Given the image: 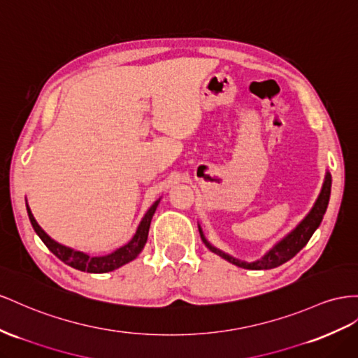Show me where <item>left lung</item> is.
<instances>
[{
	"label": "left lung",
	"instance_id": "1",
	"mask_svg": "<svg viewBox=\"0 0 358 358\" xmlns=\"http://www.w3.org/2000/svg\"><path fill=\"white\" fill-rule=\"evenodd\" d=\"M330 192H331V175L327 171L324 185H322V189H321V194H320V197H317L315 206L312 208L310 212H308L307 217L291 231V234H287L282 241H278V243L271 250H269L265 256L255 260V262H245V260L236 259L234 256L224 253V251H221L220 248L214 247L212 244H209L208 239L205 238V235H203L201 227L199 226L201 241L205 243V245L212 251V253L218 255L220 257L226 259L227 262L234 264L239 268H244V269H271V268H277L280 265H283L285 262H287L289 259H292L298 253V251L308 243V239L312 238V235L315 234V230L320 227L325 210H327V206H328V200H330Z\"/></svg>",
	"mask_w": 358,
	"mask_h": 358
}]
</instances>
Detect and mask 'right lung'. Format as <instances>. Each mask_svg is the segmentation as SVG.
<instances>
[{"label":"right lung","mask_w":358,"mask_h":358,"mask_svg":"<svg viewBox=\"0 0 358 358\" xmlns=\"http://www.w3.org/2000/svg\"><path fill=\"white\" fill-rule=\"evenodd\" d=\"M158 203H159V200H157L149 208V210L146 212V215L143 217L137 231H135V235L129 241V243L124 244L123 247L117 248L115 251H113V253H110L107 256H90L87 253H83V251L73 250V248L66 247L60 243H57V241H54L41 226L37 224V221H36L34 215L31 214V209L28 205H27V212H28V218H30V221H31V226H33L36 234L38 235V238H41L43 241V244L50 248L57 257L63 260L66 265H69L75 269H80V271H84V273L101 274V273L114 271V269H117V268L123 266L124 264L131 262V260H134L141 253V250L144 248V245H146L150 221L158 208Z\"/></svg>","instance_id":"obj_1"}]
</instances>
